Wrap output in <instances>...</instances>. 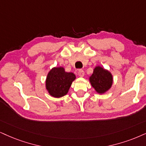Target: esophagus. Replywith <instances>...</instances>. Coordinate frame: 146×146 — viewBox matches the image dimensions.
<instances>
[{"instance_id": "obj_1", "label": "esophagus", "mask_w": 146, "mask_h": 146, "mask_svg": "<svg viewBox=\"0 0 146 146\" xmlns=\"http://www.w3.org/2000/svg\"><path fill=\"white\" fill-rule=\"evenodd\" d=\"M78 75L79 77H84L85 75V73L84 71V70L82 69H79L78 70Z\"/></svg>"}]
</instances>
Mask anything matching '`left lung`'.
Returning a JSON list of instances; mask_svg holds the SVG:
<instances>
[{"instance_id": "8db88e82", "label": "left lung", "mask_w": 146, "mask_h": 146, "mask_svg": "<svg viewBox=\"0 0 146 146\" xmlns=\"http://www.w3.org/2000/svg\"><path fill=\"white\" fill-rule=\"evenodd\" d=\"M92 88L99 94H103L109 90L113 84L112 73L100 65L96 66L93 73L89 77Z\"/></svg>"}]
</instances>
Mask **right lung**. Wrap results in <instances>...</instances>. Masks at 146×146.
<instances>
[{
    "label": "right lung",
    "mask_w": 146,
    "mask_h": 146,
    "mask_svg": "<svg viewBox=\"0 0 146 146\" xmlns=\"http://www.w3.org/2000/svg\"><path fill=\"white\" fill-rule=\"evenodd\" d=\"M76 76L71 72H66L62 67H53L48 73L46 79V89L51 96L61 98L70 89Z\"/></svg>",
    "instance_id": "right-lung-1"
}]
</instances>
